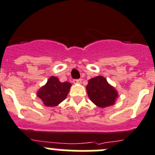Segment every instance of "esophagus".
Returning a JSON list of instances; mask_svg holds the SVG:
<instances>
[{"label": "esophagus", "mask_w": 155, "mask_h": 155, "mask_svg": "<svg viewBox=\"0 0 155 155\" xmlns=\"http://www.w3.org/2000/svg\"><path fill=\"white\" fill-rule=\"evenodd\" d=\"M82 82V79H74L73 83L74 84H79Z\"/></svg>", "instance_id": "34e87169"}]
</instances>
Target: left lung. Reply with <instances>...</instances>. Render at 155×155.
Instances as JSON below:
<instances>
[{"mask_svg":"<svg viewBox=\"0 0 155 155\" xmlns=\"http://www.w3.org/2000/svg\"><path fill=\"white\" fill-rule=\"evenodd\" d=\"M87 92L90 100L99 107H106L115 104L118 91L109 84L107 79L102 76H98L88 80Z\"/></svg>","mask_w":155,"mask_h":155,"instance_id":"8db88e82","label":"left lung"}]
</instances>
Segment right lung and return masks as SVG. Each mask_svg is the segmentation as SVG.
<instances>
[{
	"mask_svg": "<svg viewBox=\"0 0 155 155\" xmlns=\"http://www.w3.org/2000/svg\"><path fill=\"white\" fill-rule=\"evenodd\" d=\"M71 87L68 82L61 83L58 77L51 76L45 85L37 91V95L45 106L54 107L66 98Z\"/></svg>",
	"mask_w": 155,
	"mask_h": 155,
	"instance_id": "add662e5",
	"label": "right lung"
}]
</instances>
